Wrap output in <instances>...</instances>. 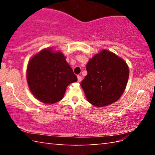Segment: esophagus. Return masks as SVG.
I'll return each instance as SVG.
<instances>
[{
  "instance_id": "esophagus-1",
  "label": "esophagus",
  "mask_w": 155,
  "mask_h": 155,
  "mask_svg": "<svg viewBox=\"0 0 155 155\" xmlns=\"http://www.w3.org/2000/svg\"><path fill=\"white\" fill-rule=\"evenodd\" d=\"M77 78H78V82H81V81H82V77H81L80 75L77 76Z\"/></svg>"
}]
</instances>
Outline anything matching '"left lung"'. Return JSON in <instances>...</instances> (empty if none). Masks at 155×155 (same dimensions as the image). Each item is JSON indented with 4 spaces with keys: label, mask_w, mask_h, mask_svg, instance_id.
<instances>
[{
    "label": "left lung",
    "mask_w": 155,
    "mask_h": 155,
    "mask_svg": "<svg viewBox=\"0 0 155 155\" xmlns=\"http://www.w3.org/2000/svg\"><path fill=\"white\" fill-rule=\"evenodd\" d=\"M87 74L81 83L87 101L96 107L115 103L122 95L129 76L124 60L104 50L86 65Z\"/></svg>",
    "instance_id": "left-lung-1"
}]
</instances>
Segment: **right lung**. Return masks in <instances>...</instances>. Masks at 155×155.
Wrapping results in <instances>:
<instances>
[{
    "label": "right lung",
    "instance_id": "add662e5",
    "mask_svg": "<svg viewBox=\"0 0 155 155\" xmlns=\"http://www.w3.org/2000/svg\"><path fill=\"white\" fill-rule=\"evenodd\" d=\"M27 78L28 87L37 99L46 104L63 98L68 85L77 81L72 68L61 52L44 49L28 63Z\"/></svg>",
    "mask_w": 155,
    "mask_h": 155
}]
</instances>
